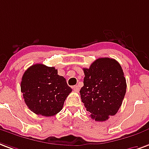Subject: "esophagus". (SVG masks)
<instances>
[{"label":"esophagus","mask_w":149,"mask_h":149,"mask_svg":"<svg viewBox=\"0 0 149 149\" xmlns=\"http://www.w3.org/2000/svg\"><path fill=\"white\" fill-rule=\"evenodd\" d=\"M72 88L73 89V91H77V92H78V91H79V86H78V85H75V86H72Z\"/></svg>","instance_id":"obj_1"}]
</instances>
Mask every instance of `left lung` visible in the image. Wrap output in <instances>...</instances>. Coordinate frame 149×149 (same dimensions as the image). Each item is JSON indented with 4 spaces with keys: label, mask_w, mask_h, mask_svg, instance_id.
I'll list each match as a JSON object with an SVG mask.
<instances>
[{
    "label": "left lung",
    "mask_w": 149,
    "mask_h": 149,
    "mask_svg": "<svg viewBox=\"0 0 149 149\" xmlns=\"http://www.w3.org/2000/svg\"><path fill=\"white\" fill-rule=\"evenodd\" d=\"M80 97L91 117L105 121L116 114L124 98L127 83L120 63L113 58H100L84 69Z\"/></svg>",
    "instance_id": "left-lung-1"
}]
</instances>
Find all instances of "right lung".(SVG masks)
Returning a JSON list of instances; mask_svg holds the SVG:
<instances>
[{
    "mask_svg": "<svg viewBox=\"0 0 149 149\" xmlns=\"http://www.w3.org/2000/svg\"><path fill=\"white\" fill-rule=\"evenodd\" d=\"M21 91L25 103L37 115L52 116L62 109L72 88L54 67L35 64L22 76Z\"/></svg>",
    "mask_w": 149,
    "mask_h": 149,
    "instance_id": "right-lung-1",
    "label": "right lung"
}]
</instances>
